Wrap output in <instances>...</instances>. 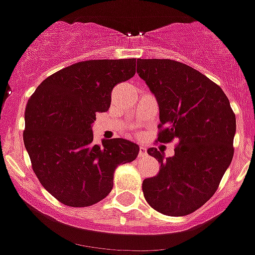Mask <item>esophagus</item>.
Returning <instances> with one entry per match:
<instances>
[{"label":"esophagus","instance_id":"1","mask_svg":"<svg viewBox=\"0 0 255 255\" xmlns=\"http://www.w3.org/2000/svg\"><path fill=\"white\" fill-rule=\"evenodd\" d=\"M147 155V151H146V147H143V146H140V148H138V157H143V156Z\"/></svg>","mask_w":255,"mask_h":255}]
</instances>
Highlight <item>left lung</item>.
Returning a JSON list of instances; mask_svg holds the SVG:
<instances>
[{"mask_svg":"<svg viewBox=\"0 0 255 255\" xmlns=\"http://www.w3.org/2000/svg\"><path fill=\"white\" fill-rule=\"evenodd\" d=\"M137 74L160 108L157 141L177 138L175 155L156 147L158 173L145 178V200L157 212L193 213L214 195L233 158L236 114L219 85L192 67L171 59H137Z\"/></svg>","mask_w":255,"mask_h":255,"instance_id":"1","label":"left lung"}]
</instances>
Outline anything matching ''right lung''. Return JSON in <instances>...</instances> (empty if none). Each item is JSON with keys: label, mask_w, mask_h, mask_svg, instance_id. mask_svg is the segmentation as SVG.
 Wrapping results in <instances>:
<instances>
[{"label": "right lung", "mask_w": 255, "mask_h": 255, "mask_svg": "<svg viewBox=\"0 0 255 255\" xmlns=\"http://www.w3.org/2000/svg\"><path fill=\"white\" fill-rule=\"evenodd\" d=\"M136 59L83 60L38 85L26 105L23 141L41 185L63 205L88 207L113 190L119 165L138 146L125 138L93 142L97 113L109 110L112 92L135 75Z\"/></svg>", "instance_id": "obj_1"}]
</instances>
